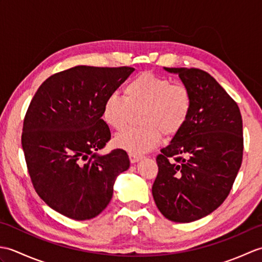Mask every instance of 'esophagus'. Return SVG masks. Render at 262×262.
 <instances>
[{
    "mask_svg": "<svg viewBox=\"0 0 262 262\" xmlns=\"http://www.w3.org/2000/svg\"><path fill=\"white\" fill-rule=\"evenodd\" d=\"M142 159V155H137V154H129V160H130V162L132 163H136V162H138V161H140Z\"/></svg>",
    "mask_w": 262,
    "mask_h": 262,
    "instance_id": "obj_1",
    "label": "esophagus"
}]
</instances>
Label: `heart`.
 Returning <instances> with one entry per match:
<instances>
[{
	"mask_svg": "<svg viewBox=\"0 0 262 262\" xmlns=\"http://www.w3.org/2000/svg\"><path fill=\"white\" fill-rule=\"evenodd\" d=\"M140 124L129 128L114 140L124 151L141 155L152 149L161 141V132L173 136L186 125L191 111V96L181 83L152 73H142L125 86V98L110 93L102 107V118L115 130L126 127L130 109H140Z\"/></svg>",
	"mask_w": 262,
	"mask_h": 262,
	"instance_id": "b5f03b06",
	"label": "heart"
}]
</instances>
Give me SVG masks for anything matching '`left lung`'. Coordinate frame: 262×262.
Here are the masks:
<instances>
[{"mask_svg": "<svg viewBox=\"0 0 262 262\" xmlns=\"http://www.w3.org/2000/svg\"><path fill=\"white\" fill-rule=\"evenodd\" d=\"M191 96L186 125L157 157L152 193L164 217L177 223L203 219L223 204L241 168L242 117L236 102L199 69L164 68Z\"/></svg>", "mask_w": 262, "mask_h": 262, "instance_id": "1", "label": "left lung"}]
</instances>
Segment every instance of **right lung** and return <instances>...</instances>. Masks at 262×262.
Wrapping results in <instances>:
<instances>
[{
  "label": "right lung",
  "instance_id": "obj_1",
  "mask_svg": "<svg viewBox=\"0 0 262 262\" xmlns=\"http://www.w3.org/2000/svg\"><path fill=\"white\" fill-rule=\"evenodd\" d=\"M134 70L75 66L49 76L33 96L22 148L36 192L59 214L76 221L98 216L113 198L116 178L129 168L124 149L97 151L111 138L101 118L104 100Z\"/></svg>",
  "mask_w": 262,
  "mask_h": 262
}]
</instances>
